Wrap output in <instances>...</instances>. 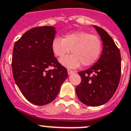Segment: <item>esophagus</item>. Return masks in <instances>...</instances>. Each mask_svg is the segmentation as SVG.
<instances>
[{
	"label": "esophagus",
	"instance_id": "esophagus-1",
	"mask_svg": "<svg viewBox=\"0 0 131 131\" xmlns=\"http://www.w3.org/2000/svg\"><path fill=\"white\" fill-rule=\"evenodd\" d=\"M72 73H74V71H72L71 70H68V74H72Z\"/></svg>",
	"mask_w": 131,
	"mask_h": 131
}]
</instances>
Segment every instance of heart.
<instances>
[{
  "mask_svg": "<svg viewBox=\"0 0 131 131\" xmlns=\"http://www.w3.org/2000/svg\"><path fill=\"white\" fill-rule=\"evenodd\" d=\"M53 53L62 57L70 52L72 54L59 60L63 66L75 68L81 63L83 66L93 64L99 58L102 50V41L99 37L86 32H70L64 38L55 37L51 43Z\"/></svg>",
  "mask_w": 131,
  "mask_h": 131,
  "instance_id": "heart-1",
  "label": "heart"
}]
</instances>
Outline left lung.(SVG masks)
<instances>
[{
    "label": "left lung",
    "mask_w": 131,
    "mask_h": 131,
    "mask_svg": "<svg viewBox=\"0 0 131 131\" xmlns=\"http://www.w3.org/2000/svg\"><path fill=\"white\" fill-rule=\"evenodd\" d=\"M103 42L99 60L89 69L79 72L81 83L76 87L79 99L89 106H99L111 99L121 76L120 51L104 29L93 25Z\"/></svg>",
    "instance_id": "obj_1"
}]
</instances>
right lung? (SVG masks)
I'll use <instances>...</instances> for the list:
<instances>
[{"label": "right lung", "instance_id": "obj_1", "mask_svg": "<svg viewBox=\"0 0 131 131\" xmlns=\"http://www.w3.org/2000/svg\"><path fill=\"white\" fill-rule=\"evenodd\" d=\"M55 29L52 26L32 28L14 46L12 67L16 84L23 96L37 106L55 99L68 76L51 48ZM51 66L55 68L50 70Z\"/></svg>", "mask_w": 131, "mask_h": 131}]
</instances>
